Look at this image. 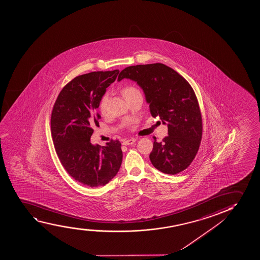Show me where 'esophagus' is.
<instances>
[{"label": "esophagus", "mask_w": 260, "mask_h": 260, "mask_svg": "<svg viewBox=\"0 0 260 260\" xmlns=\"http://www.w3.org/2000/svg\"><path fill=\"white\" fill-rule=\"evenodd\" d=\"M135 142H136V139H135V138H131V139H127V140L122 141V144H123V145H128V144H133Z\"/></svg>", "instance_id": "1"}]
</instances>
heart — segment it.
<instances>
[{
  "label": "heart",
  "mask_w": 260,
  "mask_h": 260,
  "mask_svg": "<svg viewBox=\"0 0 260 260\" xmlns=\"http://www.w3.org/2000/svg\"><path fill=\"white\" fill-rule=\"evenodd\" d=\"M136 91H138L136 87L128 86V87H126L123 89V93H124V95H127V94H129V93H133V92H136ZM108 100H109V93H103L102 97L100 98L99 103H98V109H99L100 112L104 113L106 111Z\"/></svg>",
  "instance_id": "b5f03b06"
}]
</instances>
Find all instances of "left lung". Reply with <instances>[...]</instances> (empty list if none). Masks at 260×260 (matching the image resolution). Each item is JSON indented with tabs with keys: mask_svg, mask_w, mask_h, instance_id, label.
Returning <instances> with one entry per match:
<instances>
[{
	"mask_svg": "<svg viewBox=\"0 0 260 260\" xmlns=\"http://www.w3.org/2000/svg\"><path fill=\"white\" fill-rule=\"evenodd\" d=\"M127 78L144 90L151 116H159L168 127V136L157 143L154 138L150 159L167 174H177L192 163L202 137V113L191 85L173 68L161 63L124 68L118 81Z\"/></svg>",
	"mask_w": 260,
	"mask_h": 260,
	"instance_id": "obj_1",
	"label": "left lung"
}]
</instances>
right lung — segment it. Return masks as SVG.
Segmentation results:
<instances>
[{
	"mask_svg": "<svg viewBox=\"0 0 260 260\" xmlns=\"http://www.w3.org/2000/svg\"><path fill=\"white\" fill-rule=\"evenodd\" d=\"M119 70L82 74L68 82L56 100L51 116L55 151L64 170L89 187L104 186L116 176L122 160L121 143L93 145L90 138L101 118L95 109Z\"/></svg>",
	"mask_w": 260,
	"mask_h": 260,
	"instance_id": "obj_1",
	"label": "right lung"
}]
</instances>
